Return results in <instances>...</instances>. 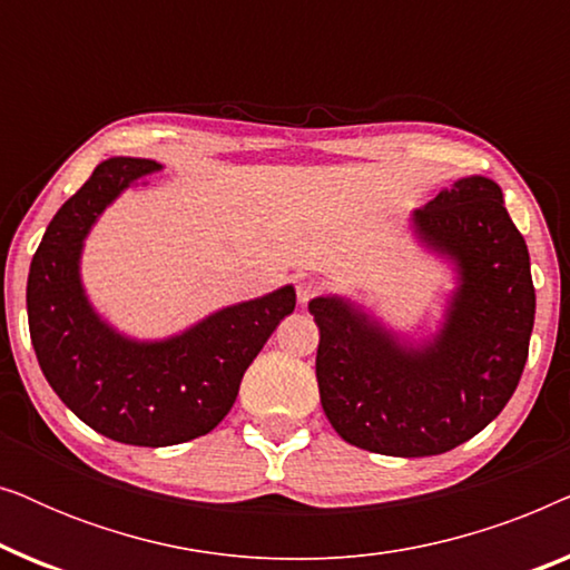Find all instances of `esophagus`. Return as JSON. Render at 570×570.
I'll return each instance as SVG.
<instances>
[{
	"mask_svg": "<svg viewBox=\"0 0 570 570\" xmlns=\"http://www.w3.org/2000/svg\"><path fill=\"white\" fill-rule=\"evenodd\" d=\"M326 291V285L322 283V279H301L298 283V301L301 303H308L318 298Z\"/></svg>",
	"mask_w": 570,
	"mask_h": 570,
	"instance_id": "esophagus-1",
	"label": "esophagus"
}]
</instances>
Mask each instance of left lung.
I'll use <instances>...</instances> for the list:
<instances>
[{
	"instance_id": "left-lung-1",
	"label": "left lung",
	"mask_w": 570,
	"mask_h": 570,
	"mask_svg": "<svg viewBox=\"0 0 570 570\" xmlns=\"http://www.w3.org/2000/svg\"><path fill=\"white\" fill-rule=\"evenodd\" d=\"M412 223L462 277L433 345H400L340 298L308 303L326 417L347 443L386 456L443 454L501 415L534 326L529 252L501 186L462 178L415 209Z\"/></svg>"
}]
</instances>
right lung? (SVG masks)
Returning <instances> with one entry per match:
<instances>
[{
    "label": "right lung",
    "instance_id": "1",
    "mask_svg": "<svg viewBox=\"0 0 570 570\" xmlns=\"http://www.w3.org/2000/svg\"><path fill=\"white\" fill-rule=\"evenodd\" d=\"M158 168L145 158L100 163L46 228L26 295L38 365L59 400L106 439L150 449L213 431L264 342L295 308L285 285L166 342H131L100 322L80 285L82 238L106 205Z\"/></svg>",
    "mask_w": 570,
    "mask_h": 570
}]
</instances>
